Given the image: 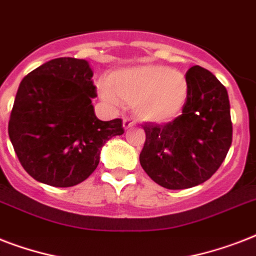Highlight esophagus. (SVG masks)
Returning a JSON list of instances; mask_svg holds the SVG:
<instances>
[{
    "label": "esophagus",
    "mask_w": 256,
    "mask_h": 256,
    "mask_svg": "<svg viewBox=\"0 0 256 256\" xmlns=\"http://www.w3.org/2000/svg\"><path fill=\"white\" fill-rule=\"evenodd\" d=\"M136 126V122L130 118H124V130H128V128H132Z\"/></svg>",
    "instance_id": "1"
}]
</instances>
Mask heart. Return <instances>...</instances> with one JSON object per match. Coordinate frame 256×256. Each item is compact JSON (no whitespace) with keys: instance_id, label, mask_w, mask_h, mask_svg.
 Instances as JSON below:
<instances>
[{"instance_id":"obj_1","label":"heart","mask_w":256,"mask_h":256,"mask_svg":"<svg viewBox=\"0 0 256 256\" xmlns=\"http://www.w3.org/2000/svg\"><path fill=\"white\" fill-rule=\"evenodd\" d=\"M100 92L110 104H132L140 120L162 124L180 112L187 82L182 73L168 66L142 65L114 72Z\"/></svg>"}]
</instances>
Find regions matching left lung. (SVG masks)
Returning <instances> with one entry per match:
<instances>
[{"instance_id": "1", "label": "left lung", "mask_w": 256, "mask_h": 256, "mask_svg": "<svg viewBox=\"0 0 256 256\" xmlns=\"http://www.w3.org/2000/svg\"><path fill=\"white\" fill-rule=\"evenodd\" d=\"M182 114L166 124H142L146 132L140 166L168 190L198 186L211 178L232 142L230 100L218 78L200 66L186 73Z\"/></svg>"}]
</instances>
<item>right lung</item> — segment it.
I'll return each mask as SVG.
<instances>
[{
	"label": "right lung",
	"instance_id": "add662e5",
	"mask_svg": "<svg viewBox=\"0 0 256 256\" xmlns=\"http://www.w3.org/2000/svg\"><path fill=\"white\" fill-rule=\"evenodd\" d=\"M86 60L56 58L20 84L9 120V138L26 172L54 187H72L96 170L100 150L122 136V120L94 114L96 86Z\"/></svg>",
	"mask_w": 256,
	"mask_h": 256
}]
</instances>
